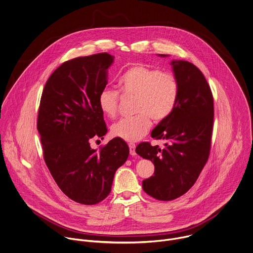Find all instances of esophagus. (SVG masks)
Wrapping results in <instances>:
<instances>
[{
    "instance_id": "1",
    "label": "esophagus",
    "mask_w": 253,
    "mask_h": 253,
    "mask_svg": "<svg viewBox=\"0 0 253 253\" xmlns=\"http://www.w3.org/2000/svg\"><path fill=\"white\" fill-rule=\"evenodd\" d=\"M129 148H130V154L132 156H135L136 155V150H135L136 145H135V143H129Z\"/></svg>"
}]
</instances>
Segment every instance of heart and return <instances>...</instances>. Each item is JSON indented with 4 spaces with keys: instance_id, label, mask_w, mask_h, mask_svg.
<instances>
[{
    "instance_id": "heart-1",
    "label": "heart",
    "mask_w": 253,
    "mask_h": 253,
    "mask_svg": "<svg viewBox=\"0 0 253 253\" xmlns=\"http://www.w3.org/2000/svg\"><path fill=\"white\" fill-rule=\"evenodd\" d=\"M118 85L123 95L136 98L134 117L122 118L112 126V135L121 140L134 142L146 135L151 119L159 122L166 119L173 111L179 85L171 73L161 72L145 65H134L119 78ZM99 107L108 117L117 113L119 93L105 88L99 95Z\"/></svg>"
}]
</instances>
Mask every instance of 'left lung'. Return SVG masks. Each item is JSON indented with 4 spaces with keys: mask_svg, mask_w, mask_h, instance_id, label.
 <instances>
[{
    "mask_svg": "<svg viewBox=\"0 0 253 253\" xmlns=\"http://www.w3.org/2000/svg\"><path fill=\"white\" fill-rule=\"evenodd\" d=\"M170 66L179 85L177 102L151 132L152 138L166 140L165 147L149 142L136 147L154 164V175L142 180V188L161 201L176 199L194 185L210 155L213 124V98L202 72L184 60H172Z\"/></svg>",
    "mask_w": 253,
    "mask_h": 253,
    "instance_id": "8db88e82",
    "label": "left lung"
}]
</instances>
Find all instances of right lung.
<instances>
[{
    "label": "right lung",
    "mask_w": 253,
    "mask_h": 253,
    "mask_svg": "<svg viewBox=\"0 0 253 253\" xmlns=\"http://www.w3.org/2000/svg\"><path fill=\"white\" fill-rule=\"evenodd\" d=\"M113 59L104 52L63 63L41 99L37 127L45 164L62 192L84 205L108 197L116 169L129 156L124 140L114 138L99 151L89 142L108 132L98 100Z\"/></svg>",
    "instance_id": "add662e5"
}]
</instances>
